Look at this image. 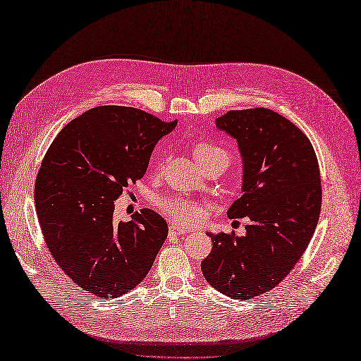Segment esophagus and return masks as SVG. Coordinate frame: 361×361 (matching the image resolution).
I'll return each mask as SVG.
<instances>
[{"label": "esophagus", "mask_w": 361, "mask_h": 361, "mask_svg": "<svg viewBox=\"0 0 361 361\" xmlns=\"http://www.w3.org/2000/svg\"><path fill=\"white\" fill-rule=\"evenodd\" d=\"M188 231H190V228L182 227V226L176 224V223H171L170 227H169L170 235H183V233H188Z\"/></svg>", "instance_id": "esophagus-1"}]
</instances>
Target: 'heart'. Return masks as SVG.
<instances>
[{"label":"heart","mask_w":361,"mask_h":361,"mask_svg":"<svg viewBox=\"0 0 361 361\" xmlns=\"http://www.w3.org/2000/svg\"><path fill=\"white\" fill-rule=\"evenodd\" d=\"M192 154L200 166L215 155H226L227 157V154L221 147L207 143V141H197V143H195L192 147ZM159 206H161V209L166 212V215H169L171 218V220H174L176 223H180V224L197 223L203 216V209L197 203L191 199L180 197V195L164 199V200H161Z\"/></svg>","instance_id":"obj_1"}]
</instances>
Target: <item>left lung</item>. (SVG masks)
I'll use <instances>...</instances> for the list:
<instances>
[{
	"mask_svg": "<svg viewBox=\"0 0 361 361\" xmlns=\"http://www.w3.org/2000/svg\"><path fill=\"white\" fill-rule=\"evenodd\" d=\"M236 140L243 195L231 218H248L245 235L207 233L203 277L227 297L250 300L276 288L300 260L321 214V174L310 140L268 108L233 110L215 120Z\"/></svg>",
	"mask_w": 361,
	"mask_h": 361,
	"instance_id": "left-lung-1",
	"label": "left lung"
}]
</instances>
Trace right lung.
Masks as SVG:
<instances>
[{
  "mask_svg": "<svg viewBox=\"0 0 361 361\" xmlns=\"http://www.w3.org/2000/svg\"><path fill=\"white\" fill-rule=\"evenodd\" d=\"M176 125L133 106H96L64 126L42 161L35 203L43 238L66 276L94 297L138 286L166 241L169 226L155 211L126 223L113 215L114 200L145 176Z\"/></svg>",
  "mask_w": 361,
  "mask_h": 361,
  "instance_id": "add662e5",
  "label": "right lung"
}]
</instances>
